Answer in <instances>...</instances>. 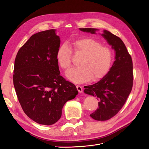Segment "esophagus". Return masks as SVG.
<instances>
[{"label":"esophagus","instance_id":"34e87169","mask_svg":"<svg viewBox=\"0 0 149 149\" xmlns=\"http://www.w3.org/2000/svg\"><path fill=\"white\" fill-rule=\"evenodd\" d=\"M76 88H77V89H78V91L79 93H83V88H82L81 86L77 85V86H76Z\"/></svg>","mask_w":149,"mask_h":149}]
</instances>
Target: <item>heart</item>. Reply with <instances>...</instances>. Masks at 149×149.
Here are the masks:
<instances>
[{"instance_id":"1","label":"heart","mask_w":149,"mask_h":149,"mask_svg":"<svg viewBox=\"0 0 149 149\" xmlns=\"http://www.w3.org/2000/svg\"><path fill=\"white\" fill-rule=\"evenodd\" d=\"M76 53L83 54L79 61L80 66L72 68L66 71V75L72 81L83 83L89 80L100 79L111 69L113 60V52L107 46L93 38L85 37L73 42ZM73 52L71 47L63 43L58 47L56 59L62 69L66 70L72 65Z\"/></svg>"}]
</instances>
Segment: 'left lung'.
Returning a JSON list of instances; mask_svg holds the SVG:
<instances>
[{"instance_id":"8db88e82","label":"left lung","mask_w":149,"mask_h":149,"mask_svg":"<svg viewBox=\"0 0 149 149\" xmlns=\"http://www.w3.org/2000/svg\"><path fill=\"white\" fill-rule=\"evenodd\" d=\"M95 33L96 29H79ZM116 51V57L108 73L97 83L84 86V92L97 97L98 108L90 114L96 120H107L118 113L132 91L133 63L131 56L119 37L107 30L102 34Z\"/></svg>"}]
</instances>
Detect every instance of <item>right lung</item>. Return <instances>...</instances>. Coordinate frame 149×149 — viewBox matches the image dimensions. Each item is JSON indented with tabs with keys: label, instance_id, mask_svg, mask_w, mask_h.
I'll return each mask as SVG.
<instances>
[{
	"label": "right lung",
	"instance_id": "1",
	"mask_svg": "<svg viewBox=\"0 0 149 149\" xmlns=\"http://www.w3.org/2000/svg\"><path fill=\"white\" fill-rule=\"evenodd\" d=\"M60 38L54 29L33 35L18 52L13 81L18 100L29 118L52 125L63 107L78 94L75 85L60 74L56 54Z\"/></svg>",
	"mask_w": 149,
	"mask_h": 149
}]
</instances>
